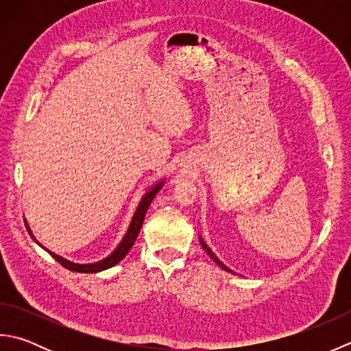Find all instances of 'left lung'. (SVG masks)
<instances>
[{"instance_id":"8db88e82","label":"left lung","mask_w":351,"mask_h":351,"mask_svg":"<svg viewBox=\"0 0 351 351\" xmlns=\"http://www.w3.org/2000/svg\"><path fill=\"white\" fill-rule=\"evenodd\" d=\"M200 244H202V247L205 249V252L208 253V255H210V256H211V259L214 261V263H215V264H217V265H219L220 268H223V270H226V271H229V273H232V274H235V273H234L232 270H230V268H228V267H226L225 264H223V263H221V261H220V259H219L217 256H215V255H214V253H213V250H211L210 247H208V245H206V243H205V241L202 240V238H200Z\"/></svg>"}]
</instances>
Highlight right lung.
<instances>
[{"mask_svg": "<svg viewBox=\"0 0 351 351\" xmlns=\"http://www.w3.org/2000/svg\"><path fill=\"white\" fill-rule=\"evenodd\" d=\"M162 185H164V181H160L158 184H155L154 187H152L151 190H149L143 197H141L140 204H138V206H137V210H136V213H134V217H132V220H131V223H130V228H128V230H126V234H125V237L122 238V241L119 243L117 247H116L113 252H111L107 258H104L102 261H98V263H92V264H77V263H72V261L60 256V255H57V253H54V252L48 250L47 247H43V245L36 240L34 235L32 234V229H29V226H28L27 220H24V221H25V226H27L28 234L32 235L33 240H34L37 244H39L42 249L47 250V252L49 253V255L57 261L58 264H62L64 268H68V270L77 271V273H99V271H102V270H107V268H111L113 265L121 263V261L126 256V253H128V252L131 250L134 243H136V238H137V235H138V232H140L141 225H143V220H145V215H146V213H147V208H149V205H151L152 199L155 197L156 193L160 191V189L162 187Z\"/></svg>", "mask_w": 351, "mask_h": 351, "instance_id": "right-lung-1", "label": "right lung"}]
</instances>
